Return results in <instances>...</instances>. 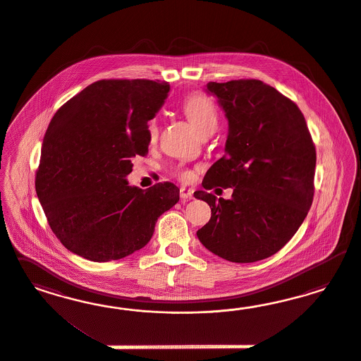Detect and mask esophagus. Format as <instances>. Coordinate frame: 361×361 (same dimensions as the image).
I'll return each instance as SVG.
<instances>
[{
	"instance_id": "34e87169",
	"label": "esophagus",
	"mask_w": 361,
	"mask_h": 361,
	"mask_svg": "<svg viewBox=\"0 0 361 361\" xmlns=\"http://www.w3.org/2000/svg\"><path fill=\"white\" fill-rule=\"evenodd\" d=\"M193 189L192 188H185V186H183L181 189H180V197L183 198V200H192L193 198Z\"/></svg>"
}]
</instances>
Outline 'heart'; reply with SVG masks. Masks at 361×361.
Masks as SVG:
<instances>
[{
    "mask_svg": "<svg viewBox=\"0 0 361 361\" xmlns=\"http://www.w3.org/2000/svg\"><path fill=\"white\" fill-rule=\"evenodd\" d=\"M181 109L184 111L188 121H190V124L195 127L197 133H201L209 128H216L217 119H219L217 109H216L214 103L212 102V99H209L207 95H204L201 92L189 94L183 100ZM147 132H148L149 140L154 142L157 137V133H159V126H157V121L154 118L148 121ZM176 175L184 181L190 180V177H192V173L189 171H184V169H178L176 172Z\"/></svg>",
    "mask_w": 361,
    "mask_h": 361,
    "instance_id": "obj_1",
    "label": "heart"
}]
</instances>
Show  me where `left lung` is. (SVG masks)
Returning <instances> with one entry per match:
<instances>
[{"label": "left lung", "instance_id": "left-lung-1", "mask_svg": "<svg viewBox=\"0 0 361 361\" xmlns=\"http://www.w3.org/2000/svg\"><path fill=\"white\" fill-rule=\"evenodd\" d=\"M229 121L225 154L202 186L233 188L230 200L205 190L212 217L197 231L209 252L235 263L271 257L293 238L314 198L317 151L302 111L257 79L209 82Z\"/></svg>", "mask_w": 361, "mask_h": 361}]
</instances>
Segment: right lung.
I'll use <instances>...</instances> for the list:
<instances>
[{
	"label": "right lung",
	"instance_id": "1",
	"mask_svg": "<svg viewBox=\"0 0 361 361\" xmlns=\"http://www.w3.org/2000/svg\"><path fill=\"white\" fill-rule=\"evenodd\" d=\"M166 82L103 79L55 112L44 133L35 190L67 250L94 262L121 259L152 238L157 219L180 200L172 183L128 185L132 157L148 153V121Z\"/></svg>",
	"mask_w": 361,
	"mask_h": 361
}]
</instances>
